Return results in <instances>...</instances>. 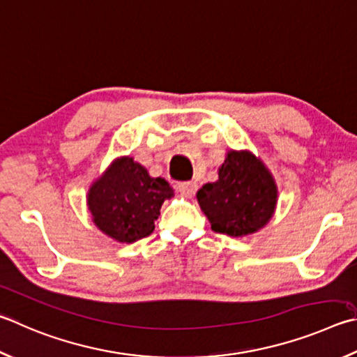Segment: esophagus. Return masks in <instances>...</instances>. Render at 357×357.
<instances>
[{
	"mask_svg": "<svg viewBox=\"0 0 357 357\" xmlns=\"http://www.w3.org/2000/svg\"><path fill=\"white\" fill-rule=\"evenodd\" d=\"M178 189L187 198H192L197 193V190H198V184L195 183V181H184V183H179L178 184Z\"/></svg>",
	"mask_w": 357,
	"mask_h": 357,
	"instance_id": "1",
	"label": "esophagus"
}]
</instances>
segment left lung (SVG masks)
I'll list each match as a JSON object with an SVG mask.
<instances>
[{
    "label": "left lung",
    "mask_w": 357,
    "mask_h": 357,
    "mask_svg": "<svg viewBox=\"0 0 357 357\" xmlns=\"http://www.w3.org/2000/svg\"><path fill=\"white\" fill-rule=\"evenodd\" d=\"M197 198L212 231L238 237L267 225L278 190L261 160L248 151H231L218 168L217 183L204 184Z\"/></svg>",
    "instance_id": "8db88e82"
}]
</instances>
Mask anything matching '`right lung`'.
Here are the masks:
<instances>
[{
	"label": "right lung",
	"instance_id": "add662e5",
	"mask_svg": "<svg viewBox=\"0 0 357 357\" xmlns=\"http://www.w3.org/2000/svg\"><path fill=\"white\" fill-rule=\"evenodd\" d=\"M173 189L164 178H151L131 158L115 160L89 192V209L98 228L119 242L150 236L164 199Z\"/></svg>",
	"mask_w": 357,
	"mask_h": 357
}]
</instances>
